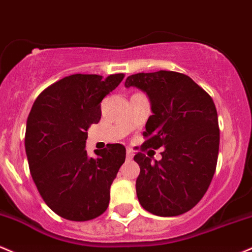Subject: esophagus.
<instances>
[{"mask_svg": "<svg viewBox=\"0 0 252 252\" xmlns=\"http://www.w3.org/2000/svg\"><path fill=\"white\" fill-rule=\"evenodd\" d=\"M133 156H134L133 151H132V150H129V149H127V151H126V158H127V159H132Z\"/></svg>", "mask_w": 252, "mask_h": 252, "instance_id": "1", "label": "esophagus"}]
</instances>
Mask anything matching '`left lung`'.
<instances>
[{"instance_id":"left-lung-1","label":"left lung","mask_w":252,"mask_h":252,"mask_svg":"<svg viewBox=\"0 0 252 252\" xmlns=\"http://www.w3.org/2000/svg\"><path fill=\"white\" fill-rule=\"evenodd\" d=\"M126 88L148 94L151 111L144 132L146 149L164 148L162 159L138 152L140 174L135 190L144 210L176 217L194 207L207 191L216 172L219 125L216 104L207 93L183 73L159 70L126 78Z\"/></svg>"}]
</instances>
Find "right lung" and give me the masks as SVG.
<instances>
[{
  "instance_id": "add662e5",
  "label": "right lung",
  "mask_w": 252,
  "mask_h": 252,
  "mask_svg": "<svg viewBox=\"0 0 252 252\" xmlns=\"http://www.w3.org/2000/svg\"><path fill=\"white\" fill-rule=\"evenodd\" d=\"M124 76H67L40 93L28 115L25 149L31 175L45 203L64 219L87 221L108 207L125 146L109 144L96 158L84 148L87 131L101 119V101Z\"/></svg>"
}]
</instances>
